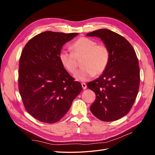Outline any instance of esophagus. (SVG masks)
Returning <instances> with one entry per match:
<instances>
[{"label":"esophagus","mask_w":155,"mask_h":155,"mask_svg":"<svg viewBox=\"0 0 155 155\" xmlns=\"http://www.w3.org/2000/svg\"><path fill=\"white\" fill-rule=\"evenodd\" d=\"M81 85H82V87H83V88L84 89V90L87 88V85H86L85 83H81Z\"/></svg>","instance_id":"obj_1"}]
</instances>
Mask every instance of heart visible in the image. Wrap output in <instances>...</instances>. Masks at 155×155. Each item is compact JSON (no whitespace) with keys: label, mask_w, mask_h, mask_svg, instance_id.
Returning <instances> with one entry per match:
<instances>
[{"label":"heart","mask_w":155,"mask_h":155,"mask_svg":"<svg viewBox=\"0 0 155 155\" xmlns=\"http://www.w3.org/2000/svg\"><path fill=\"white\" fill-rule=\"evenodd\" d=\"M70 48L72 52L61 50L59 54V59L63 68L70 74H74L78 67L77 58L84 55L81 61V69L75 74V78L79 81H85L95 75L98 76L104 73L110 61V51L103 43L88 37H82L73 43Z\"/></svg>","instance_id":"obj_1"}]
</instances>
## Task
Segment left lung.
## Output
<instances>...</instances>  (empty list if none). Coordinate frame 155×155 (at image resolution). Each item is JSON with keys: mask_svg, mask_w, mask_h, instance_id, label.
Segmentation results:
<instances>
[{"mask_svg": "<svg viewBox=\"0 0 155 155\" xmlns=\"http://www.w3.org/2000/svg\"><path fill=\"white\" fill-rule=\"evenodd\" d=\"M87 35L101 38L110 55L105 71L87 84L96 94L91 111L101 121L117 120L128 114L138 94L140 79L137 54L127 40L109 30H97Z\"/></svg>", "mask_w": 155, "mask_h": 155, "instance_id": "left-lung-1", "label": "left lung"}]
</instances>
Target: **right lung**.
<instances>
[{"label":"right lung","instance_id":"right-lung-1","mask_svg":"<svg viewBox=\"0 0 155 155\" xmlns=\"http://www.w3.org/2000/svg\"><path fill=\"white\" fill-rule=\"evenodd\" d=\"M78 35L47 31L34 36L23 48L18 64V91L28 113L54 124L67 114L82 91L59 59L62 46Z\"/></svg>","mask_w":155,"mask_h":155}]
</instances>
